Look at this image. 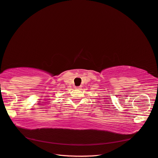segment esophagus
<instances>
[{"instance_id":"1","label":"esophagus","mask_w":158,"mask_h":158,"mask_svg":"<svg viewBox=\"0 0 158 158\" xmlns=\"http://www.w3.org/2000/svg\"><path fill=\"white\" fill-rule=\"evenodd\" d=\"M80 88H81V86H77V87H76V89H80Z\"/></svg>"}]
</instances>
